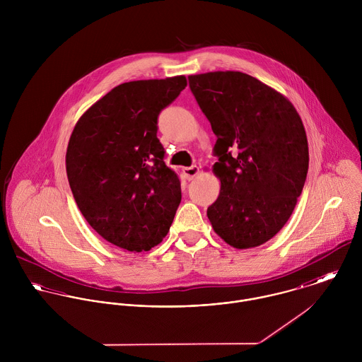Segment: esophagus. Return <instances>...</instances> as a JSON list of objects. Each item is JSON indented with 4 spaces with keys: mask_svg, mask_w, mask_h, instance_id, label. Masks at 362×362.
Here are the masks:
<instances>
[{
    "mask_svg": "<svg viewBox=\"0 0 362 362\" xmlns=\"http://www.w3.org/2000/svg\"><path fill=\"white\" fill-rule=\"evenodd\" d=\"M182 171H184V175L187 177V180L191 181L199 174V167L198 165H191V167H185Z\"/></svg>",
    "mask_w": 362,
    "mask_h": 362,
    "instance_id": "esophagus-1",
    "label": "esophagus"
}]
</instances>
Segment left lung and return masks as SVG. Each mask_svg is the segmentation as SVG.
<instances>
[{
    "instance_id": "left-lung-1",
    "label": "left lung",
    "mask_w": 362,
    "mask_h": 362,
    "mask_svg": "<svg viewBox=\"0 0 362 362\" xmlns=\"http://www.w3.org/2000/svg\"><path fill=\"white\" fill-rule=\"evenodd\" d=\"M214 135L220 195L207 207L214 233L237 250L259 247L287 223L308 173V141L291 102L238 71L191 75Z\"/></svg>"
}]
</instances>
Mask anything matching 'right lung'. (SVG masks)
Returning <instances> with one entry per match:
<instances>
[{
    "mask_svg": "<svg viewBox=\"0 0 362 362\" xmlns=\"http://www.w3.org/2000/svg\"><path fill=\"white\" fill-rule=\"evenodd\" d=\"M185 86L184 75L121 83L82 114L69 138L65 164L75 202L99 235L125 251L160 244L181 202L157 117Z\"/></svg>",
    "mask_w": 362,
    "mask_h": 362,
    "instance_id": "obj_1",
    "label": "right lung"
}]
</instances>
